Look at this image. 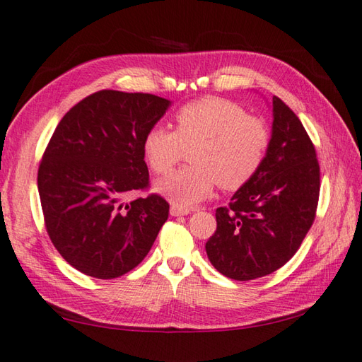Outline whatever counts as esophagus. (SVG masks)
Returning <instances> with one entry per match:
<instances>
[{"instance_id": "esophagus-1", "label": "esophagus", "mask_w": 362, "mask_h": 362, "mask_svg": "<svg viewBox=\"0 0 362 362\" xmlns=\"http://www.w3.org/2000/svg\"><path fill=\"white\" fill-rule=\"evenodd\" d=\"M170 214L173 217H181V216H187V214H190L189 209H182V208H178V206H172L170 208Z\"/></svg>"}]
</instances>
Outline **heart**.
Listing matches in <instances>:
<instances>
[{"mask_svg": "<svg viewBox=\"0 0 362 362\" xmlns=\"http://www.w3.org/2000/svg\"><path fill=\"white\" fill-rule=\"evenodd\" d=\"M175 131L153 127L142 139L146 164L164 175L186 148L192 165L156 182V190L178 208H190L208 198L216 184L234 190L253 178L270 146V129L240 105L206 97L181 106L173 115Z\"/></svg>", "mask_w": 362, "mask_h": 362, "instance_id": "heart-1", "label": "heart"}]
</instances>
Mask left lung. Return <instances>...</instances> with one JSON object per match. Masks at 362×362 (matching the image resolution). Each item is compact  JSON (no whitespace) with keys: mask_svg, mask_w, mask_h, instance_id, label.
<instances>
[{"mask_svg":"<svg viewBox=\"0 0 362 362\" xmlns=\"http://www.w3.org/2000/svg\"><path fill=\"white\" fill-rule=\"evenodd\" d=\"M262 167L223 208L206 253L220 274L248 281L274 274L297 253L311 228L320 192V167L306 129L278 97Z\"/></svg>","mask_w":362,"mask_h":362,"instance_id":"1","label":"left lung"}]
</instances>
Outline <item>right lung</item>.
I'll return each mask as SVG.
<instances>
[{
  "label": "right lung",
  "instance_id": "add662e5",
  "mask_svg": "<svg viewBox=\"0 0 362 362\" xmlns=\"http://www.w3.org/2000/svg\"><path fill=\"white\" fill-rule=\"evenodd\" d=\"M172 103L151 93L100 90L59 122L43 153L37 186L47 233L71 267L119 278L144 261L168 218V203L150 194L142 139Z\"/></svg>",
  "mask_w": 362,
  "mask_h": 362
}]
</instances>
